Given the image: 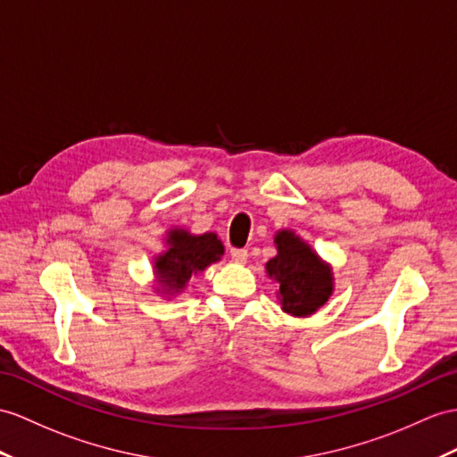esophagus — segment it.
<instances>
[{
	"instance_id": "esophagus-1",
	"label": "esophagus",
	"mask_w": 457,
	"mask_h": 457,
	"mask_svg": "<svg viewBox=\"0 0 457 457\" xmlns=\"http://www.w3.org/2000/svg\"><path fill=\"white\" fill-rule=\"evenodd\" d=\"M230 258L235 260L237 263H246V260H248V250H244V248H232V250H230Z\"/></svg>"
}]
</instances>
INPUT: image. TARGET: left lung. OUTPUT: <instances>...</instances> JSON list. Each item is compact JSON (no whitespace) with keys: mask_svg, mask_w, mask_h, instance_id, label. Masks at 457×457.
Wrapping results in <instances>:
<instances>
[{"mask_svg":"<svg viewBox=\"0 0 457 457\" xmlns=\"http://www.w3.org/2000/svg\"><path fill=\"white\" fill-rule=\"evenodd\" d=\"M277 255L265 263L267 275L279 285L281 308L291 316H310L333 293L331 267L293 230L275 235Z\"/></svg>","mask_w":457,"mask_h":457,"instance_id":"8db88e82","label":"left lung"}]
</instances>
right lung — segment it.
<instances>
[{"instance_id": "add662e5", "label": "right lung", "mask_w": 457, "mask_h": 457, "mask_svg": "<svg viewBox=\"0 0 457 457\" xmlns=\"http://www.w3.org/2000/svg\"><path fill=\"white\" fill-rule=\"evenodd\" d=\"M164 242L169 248L154 258V275L161 291L170 296L180 293L192 275L219 262L225 253V246L215 232L190 235L184 228H172Z\"/></svg>"}]
</instances>
